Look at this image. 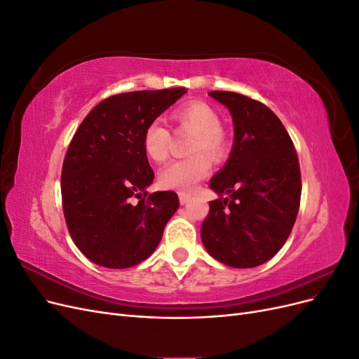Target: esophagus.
Returning a JSON list of instances; mask_svg holds the SVG:
<instances>
[{"instance_id":"34e87169","label":"esophagus","mask_w":359,"mask_h":359,"mask_svg":"<svg viewBox=\"0 0 359 359\" xmlns=\"http://www.w3.org/2000/svg\"><path fill=\"white\" fill-rule=\"evenodd\" d=\"M178 196H180V202H181V205H186L189 201H190V194H187V193H180L178 194Z\"/></svg>"}]
</instances>
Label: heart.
Here are the masks:
<instances>
[{
  "label": "heart",
  "mask_w": 359,
  "mask_h": 359,
  "mask_svg": "<svg viewBox=\"0 0 359 359\" xmlns=\"http://www.w3.org/2000/svg\"><path fill=\"white\" fill-rule=\"evenodd\" d=\"M173 121L178 130L193 133L189 145L187 158L172 161L160 172V186L168 190L190 191L196 184L208 175L211 170V160H220L227 148V140L220 118L211 106L202 102H191L184 104L173 112ZM170 133L158 119L151 121L142 137V147L148 158L156 163L165 161L169 156ZM197 154L194 155V153Z\"/></svg>",
  "instance_id": "1"
}]
</instances>
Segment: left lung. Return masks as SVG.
Instances as JSON below:
<instances>
[{
	"mask_svg": "<svg viewBox=\"0 0 359 359\" xmlns=\"http://www.w3.org/2000/svg\"><path fill=\"white\" fill-rule=\"evenodd\" d=\"M233 119V145L210 189L219 199L201 227L214 259L232 268L265 264L285 245L301 201L295 147L278 116L264 103L231 91H211Z\"/></svg>",
	"mask_w": 359,
	"mask_h": 359,
	"instance_id": "left-lung-1",
	"label": "left lung"
}]
</instances>
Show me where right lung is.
<instances>
[{
    "instance_id": "obj_1",
    "label": "right lung",
    "mask_w": 359,
    "mask_h": 359,
    "mask_svg": "<svg viewBox=\"0 0 359 359\" xmlns=\"http://www.w3.org/2000/svg\"><path fill=\"white\" fill-rule=\"evenodd\" d=\"M186 88L104 99L76 130L62 163V211L73 243L91 262L135 266L157 248L180 206L177 193H148L154 180L142 137Z\"/></svg>"
}]
</instances>
